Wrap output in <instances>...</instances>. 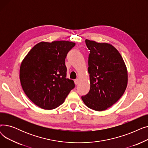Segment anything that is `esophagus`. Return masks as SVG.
I'll use <instances>...</instances> for the list:
<instances>
[{"instance_id": "esophagus-1", "label": "esophagus", "mask_w": 148, "mask_h": 148, "mask_svg": "<svg viewBox=\"0 0 148 148\" xmlns=\"http://www.w3.org/2000/svg\"><path fill=\"white\" fill-rule=\"evenodd\" d=\"M74 82H75V84H78L79 83V80L78 79H77L75 80Z\"/></svg>"}]
</instances>
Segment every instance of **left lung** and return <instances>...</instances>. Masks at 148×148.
<instances>
[{
  "label": "left lung",
  "instance_id": "8db88e82",
  "mask_svg": "<svg viewBox=\"0 0 148 148\" xmlns=\"http://www.w3.org/2000/svg\"><path fill=\"white\" fill-rule=\"evenodd\" d=\"M85 42L90 51L88 69L90 90L82 99L92 110H106L117 102L125 91L127 66L119 52L112 44L89 40Z\"/></svg>",
  "mask_w": 148,
  "mask_h": 148
}]
</instances>
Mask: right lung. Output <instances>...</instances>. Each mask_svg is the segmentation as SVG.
<instances>
[{
    "mask_svg": "<svg viewBox=\"0 0 148 148\" xmlns=\"http://www.w3.org/2000/svg\"><path fill=\"white\" fill-rule=\"evenodd\" d=\"M75 43L68 41H42L23 59L20 68L22 88L29 99L45 110H52L64 102L75 86L66 78L65 60Z\"/></svg>",
    "mask_w": 148,
    "mask_h": 148,
    "instance_id": "right-lung-1",
    "label": "right lung"
}]
</instances>
